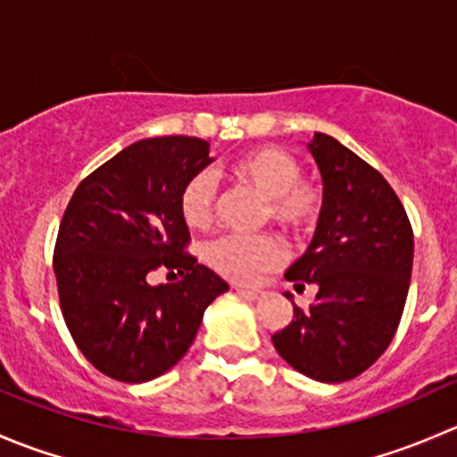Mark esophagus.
I'll return each instance as SVG.
<instances>
[{
  "instance_id": "34e87169",
  "label": "esophagus",
  "mask_w": 457,
  "mask_h": 457,
  "mask_svg": "<svg viewBox=\"0 0 457 457\" xmlns=\"http://www.w3.org/2000/svg\"><path fill=\"white\" fill-rule=\"evenodd\" d=\"M237 294L238 296L247 298V301H261L262 298V292H256V289H243V287H237Z\"/></svg>"
}]
</instances>
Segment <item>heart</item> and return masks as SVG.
Instances as JSON below:
<instances>
[{"label": "heart", "instance_id": "b5f03b06", "mask_svg": "<svg viewBox=\"0 0 457 457\" xmlns=\"http://www.w3.org/2000/svg\"><path fill=\"white\" fill-rule=\"evenodd\" d=\"M232 174L267 196V214L289 232H307L322 207L318 183L301 179V161L283 147H256L232 161ZM219 181L210 170L195 172L181 187L179 210L190 228H205L214 216ZM205 258L219 274L254 283L285 261V245L271 234H223L205 245Z\"/></svg>", "mask_w": 457, "mask_h": 457}]
</instances>
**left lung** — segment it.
I'll list each match as a JSON object with an SVG mask.
<instances>
[{
    "instance_id": "8db88e82",
    "label": "left lung",
    "mask_w": 457,
    "mask_h": 457,
    "mask_svg": "<svg viewBox=\"0 0 457 457\" xmlns=\"http://www.w3.org/2000/svg\"><path fill=\"white\" fill-rule=\"evenodd\" d=\"M322 177V207L307 252L285 278L318 287L307 312L271 336L287 365L318 382L370 370L398 329L413 265V232L403 203L378 170L334 137L307 143ZM292 298L289 294H285Z\"/></svg>"
}]
</instances>
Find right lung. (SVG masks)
I'll return each instance as SVG.
<instances>
[{"instance_id": "1", "label": "right lung", "mask_w": 457, "mask_h": 457, "mask_svg": "<svg viewBox=\"0 0 457 457\" xmlns=\"http://www.w3.org/2000/svg\"><path fill=\"white\" fill-rule=\"evenodd\" d=\"M212 161L210 143L196 137L137 141L86 177L63 212L53 258L63 320L87 362L114 380L172 370L207 305L229 289L183 252L190 232L179 195ZM159 266L184 280L150 286Z\"/></svg>"}]
</instances>
